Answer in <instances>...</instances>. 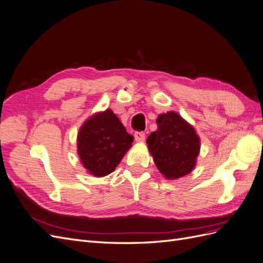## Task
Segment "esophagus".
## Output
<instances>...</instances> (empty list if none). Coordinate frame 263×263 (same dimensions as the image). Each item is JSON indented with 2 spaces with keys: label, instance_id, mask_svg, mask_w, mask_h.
<instances>
[{
  "label": "esophagus",
  "instance_id": "1",
  "mask_svg": "<svg viewBox=\"0 0 263 263\" xmlns=\"http://www.w3.org/2000/svg\"><path fill=\"white\" fill-rule=\"evenodd\" d=\"M134 136L136 141H144L146 139V135L144 132H136L134 134Z\"/></svg>",
  "mask_w": 263,
  "mask_h": 263
}]
</instances>
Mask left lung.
I'll use <instances>...</instances> for the list:
<instances>
[{"label": "left lung", "mask_w": 263, "mask_h": 263, "mask_svg": "<svg viewBox=\"0 0 263 263\" xmlns=\"http://www.w3.org/2000/svg\"><path fill=\"white\" fill-rule=\"evenodd\" d=\"M158 129L147 138L158 170L166 179H179L194 169L201 141L193 126L176 112L158 116Z\"/></svg>", "instance_id": "1"}]
</instances>
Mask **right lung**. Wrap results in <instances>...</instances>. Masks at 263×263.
Returning <instances> with one entry per match:
<instances>
[{"instance_id": "add662e5", "label": "right lung", "mask_w": 263, "mask_h": 263, "mask_svg": "<svg viewBox=\"0 0 263 263\" xmlns=\"http://www.w3.org/2000/svg\"><path fill=\"white\" fill-rule=\"evenodd\" d=\"M134 137L110 109L91 116L78 134V155L94 177L112 173L132 147Z\"/></svg>"}]
</instances>
